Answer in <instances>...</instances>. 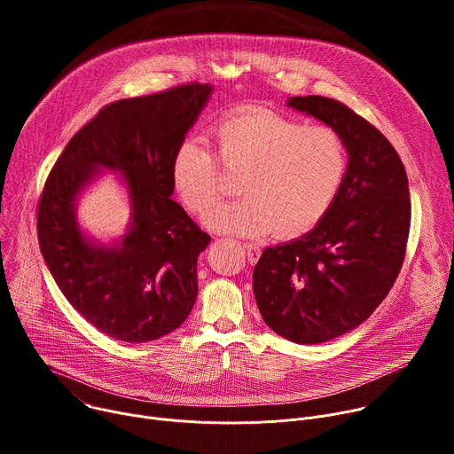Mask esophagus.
<instances>
[{"label": "esophagus", "mask_w": 454, "mask_h": 454, "mask_svg": "<svg viewBox=\"0 0 454 454\" xmlns=\"http://www.w3.org/2000/svg\"><path fill=\"white\" fill-rule=\"evenodd\" d=\"M242 247L246 249L247 261H249L251 264H254V262L258 261V256H261V247H258V246H256V244H253V242H244V244H242Z\"/></svg>", "instance_id": "obj_1"}]
</instances>
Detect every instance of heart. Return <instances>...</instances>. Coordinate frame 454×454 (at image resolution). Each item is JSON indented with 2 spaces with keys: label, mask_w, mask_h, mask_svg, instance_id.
<instances>
[{
  "label": "heart",
  "mask_w": 454,
  "mask_h": 454,
  "mask_svg": "<svg viewBox=\"0 0 454 454\" xmlns=\"http://www.w3.org/2000/svg\"><path fill=\"white\" fill-rule=\"evenodd\" d=\"M212 138L214 156L192 137L177 144L170 183L183 207L205 217L220 195V171L243 170L236 187L243 198L207 217L219 233L300 237L329 214L347 177V145L331 125L240 106L212 127Z\"/></svg>",
  "instance_id": "obj_1"
}]
</instances>
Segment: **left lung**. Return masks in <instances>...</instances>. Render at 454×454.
Here are the masks:
<instances>
[{"label":"left lung","mask_w":454,"mask_h":454,"mask_svg":"<svg viewBox=\"0 0 454 454\" xmlns=\"http://www.w3.org/2000/svg\"><path fill=\"white\" fill-rule=\"evenodd\" d=\"M289 106L336 129L348 170L312 231L262 251L253 293L270 329L314 345L361 325L390 293L406 256L411 201L406 168L375 125L327 97H291Z\"/></svg>","instance_id":"left-lung-1"}]
</instances>
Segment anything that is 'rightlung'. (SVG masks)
Instances as JSON below:
<instances>
[{"instance_id": "1", "label": "right lung", "mask_w": 454, "mask_h": 454, "mask_svg": "<svg viewBox=\"0 0 454 454\" xmlns=\"http://www.w3.org/2000/svg\"><path fill=\"white\" fill-rule=\"evenodd\" d=\"M212 86L186 82L104 106L64 147L37 203L44 262L74 309L102 334L145 343L190 314L198 256L210 235L170 200V158L208 100ZM126 174L134 226L116 248L91 247L73 205L97 168Z\"/></svg>"}]
</instances>
